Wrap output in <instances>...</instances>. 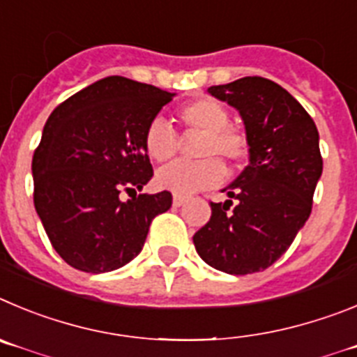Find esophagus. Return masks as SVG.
Returning a JSON list of instances; mask_svg holds the SVG:
<instances>
[{
	"label": "esophagus",
	"mask_w": 357,
	"mask_h": 357,
	"mask_svg": "<svg viewBox=\"0 0 357 357\" xmlns=\"http://www.w3.org/2000/svg\"><path fill=\"white\" fill-rule=\"evenodd\" d=\"M185 202H186V197H185V195H178V194H174V197H172V204H174L176 208L183 206V204H185Z\"/></svg>",
	"instance_id": "1"
}]
</instances>
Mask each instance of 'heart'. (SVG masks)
Returning <instances> with one entry per match:
<instances>
[{"label":"heart","mask_w":357,"mask_h":357,"mask_svg":"<svg viewBox=\"0 0 357 357\" xmlns=\"http://www.w3.org/2000/svg\"><path fill=\"white\" fill-rule=\"evenodd\" d=\"M186 130L199 131L197 162L169 163L156 172V186L178 195H190L222 183L224 158L231 165L242 162L249 153V140L240 128L229 124V112L213 98H199L178 112ZM144 149L155 162H167L178 151V135L162 117H155L144 131Z\"/></svg>","instance_id":"b5f03b06"}]
</instances>
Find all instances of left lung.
<instances>
[{"label": "left lung", "instance_id": "1", "mask_svg": "<svg viewBox=\"0 0 357 357\" xmlns=\"http://www.w3.org/2000/svg\"><path fill=\"white\" fill-rule=\"evenodd\" d=\"M208 92L238 110L249 165L222 190L226 202H210V220L194 234L195 250L226 274L265 271L287 252L311 213L322 176L319 131L290 92L261 76Z\"/></svg>", "mask_w": 357, "mask_h": 357}]
</instances>
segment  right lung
I'll use <instances>...</instances> for the list:
<instances>
[{
  "instance_id": "add662e5",
  "label": "right lung",
  "mask_w": 357,
  "mask_h": 357,
  "mask_svg": "<svg viewBox=\"0 0 357 357\" xmlns=\"http://www.w3.org/2000/svg\"><path fill=\"white\" fill-rule=\"evenodd\" d=\"M176 94L108 76L53 110L35 149L33 202L51 245L78 271L121 268L142 250L171 192L139 194L153 178L144 131ZM124 190L134 197L124 203Z\"/></svg>"
}]
</instances>
